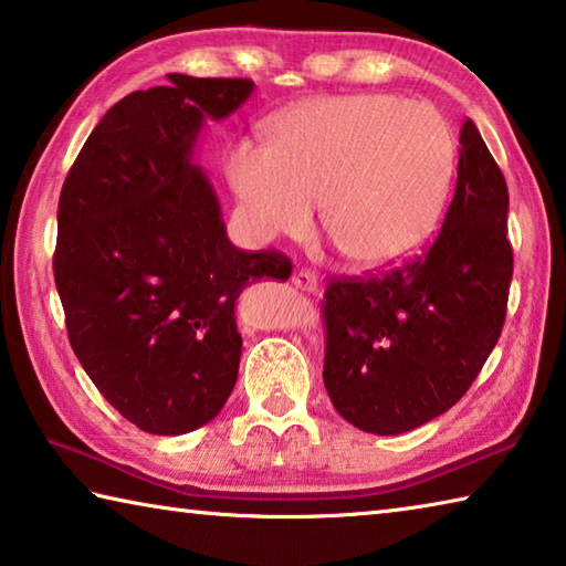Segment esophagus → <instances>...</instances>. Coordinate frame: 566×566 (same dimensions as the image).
Wrapping results in <instances>:
<instances>
[{
  "label": "esophagus",
  "instance_id": "esophagus-1",
  "mask_svg": "<svg viewBox=\"0 0 566 566\" xmlns=\"http://www.w3.org/2000/svg\"><path fill=\"white\" fill-rule=\"evenodd\" d=\"M292 284L296 286V290L310 292V294L319 292V282H317V276H314L310 270H296V272L292 274Z\"/></svg>",
  "mask_w": 566,
  "mask_h": 566
}]
</instances>
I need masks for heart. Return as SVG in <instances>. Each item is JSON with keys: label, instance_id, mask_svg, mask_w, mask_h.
Returning <instances> with one entry per match:
<instances>
[{"label": "heart", "instance_id": "heart-1", "mask_svg": "<svg viewBox=\"0 0 566 566\" xmlns=\"http://www.w3.org/2000/svg\"><path fill=\"white\" fill-rule=\"evenodd\" d=\"M454 169V137L429 104L349 94L296 104L266 145L237 142L227 177L256 239L322 227L364 270L405 262L432 237Z\"/></svg>", "mask_w": 566, "mask_h": 566}]
</instances>
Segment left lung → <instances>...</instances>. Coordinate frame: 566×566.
<instances>
[{"label":"left lung","instance_id":"left-lung-1","mask_svg":"<svg viewBox=\"0 0 566 566\" xmlns=\"http://www.w3.org/2000/svg\"><path fill=\"white\" fill-rule=\"evenodd\" d=\"M439 234L405 264L324 286V387L371 434H401L467 395L500 339L514 270L510 191L472 119Z\"/></svg>","mask_w":566,"mask_h":566}]
</instances>
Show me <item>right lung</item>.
<instances>
[{
	"instance_id": "add662e5",
	"label": "right lung",
	"mask_w": 566,
	"mask_h": 566,
	"mask_svg": "<svg viewBox=\"0 0 566 566\" xmlns=\"http://www.w3.org/2000/svg\"><path fill=\"white\" fill-rule=\"evenodd\" d=\"M104 114L66 175L54 282L76 359L102 397L149 434H187L232 395L244 284L286 280L292 260L229 242L207 177L189 165L205 117L252 80L169 74Z\"/></svg>"
}]
</instances>
